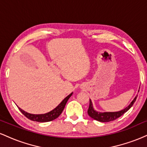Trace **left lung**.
Returning <instances> with one entry per match:
<instances>
[{"mask_svg": "<svg viewBox=\"0 0 147 147\" xmlns=\"http://www.w3.org/2000/svg\"><path fill=\"white\" fill-rule=\"evenodd\" d=\"M140 89V88H139ZM139 92V90H138ZM138 95L133 99V100L131 102V104H129L127 107H126L125 109H122V110L117 111V112H99V111H95L93 108V105H92V101L90 99V104H89V108L88 110V114L90 116V117H92V119H95V120L99 121L101 122H109L111 121L115 120L116 119H117L118 117H119L120 116H122L123 114L125 113L126 112H127L131 108V106L133 105L135 102H136V99H137Z\"/></svg>", "mask_w": 147, "mask_h": 147, "instance_id": "8db88e82", "label": "left lung"}]
</instances>
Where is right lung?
Returning <instances> with one entry per match:
<instances>
[{"label": "right lung", "mask_w": 147, "mask_h": 147, "mask_svg": "<svg viewBox=\"0 0 147 147\" xmlns=\"http://www.w3.org/2000/svg\"><path fill=\"white\" fill-rule=\"evenodd\" d=\"M72 93L73 92H71L70 95H68L65 97V99L62 101L59 104L58 106H57L55 109H54L53 110H52L50 112L46 113L44 114H31L29 113L25 112V111L22 110L21 108L18 107V109H19L20 111L23 113L26 117H28V119H30V120L34 121V122H50V121L54 120V119H57L59 116L61 114L62 111H63L64 108H65V104H66L67 102L71 97Z\"/></svg>", "instance_id": "add662e5"}]
</instances>
